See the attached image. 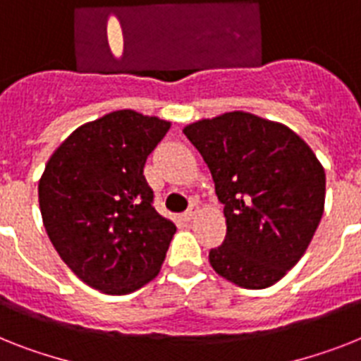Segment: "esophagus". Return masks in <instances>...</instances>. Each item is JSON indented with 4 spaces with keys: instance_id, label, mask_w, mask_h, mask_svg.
Returning <instances> with one entry per match:
<instances>
[{
    "instance_id": "1",
    "label": "esophagus",
    "mask_w": 361,
    "mask_h": 361,
    "mask_svg": "<svg viewBox=\"0 0 361 361\" xmlns=\"http://www.w3.org/2000/svg\"><path fill=\"white\" fill-rule=\"evenodd\" d=\"M199 214V204H197V201H193L192 204H190V208H188L186 212H184V219H186V221H190V219H193V217L197 216Z\"/></svg>"
}]
</instances>
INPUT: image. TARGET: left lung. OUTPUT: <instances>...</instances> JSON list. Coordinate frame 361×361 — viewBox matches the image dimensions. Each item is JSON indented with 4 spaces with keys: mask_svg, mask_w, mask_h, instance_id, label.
Masks as SVG:
<instances>
[{
    "mask_svg": "<svg viewBox=\"0 0 361 361\" xmlns=\"http://www.w3.org/2000/svg\"><path fill=\"white\" fill-rule=\"evenodd\" d=\"M183 133L225 207L227 236L208 255L210 266L240 288H269L300 260L319 225L323 166L299 134L249 112L199 120Z\"/></svg>",
    "mask_w": 361,
    "mask_h": 361,
    "instance_id": "8db88e82",
    "label": "left lung"
}]
</instances>
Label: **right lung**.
<instances>
[{
	"instance_id": "right-lung-1",
	"label": "right lung",
	"mask_w": 361,
	"mask_h": 361,
	"mask_svg": "<svg viewBox=\"0 0 361 361\" xmlns=\"http://www.w3.org/2000/svg\"><path fill=\"white\" fill-rule=\"evenodd\" d=\"M171 123L116 110L80 125L56 147L38 183L47 236L94 290L125 295L159 275L173 221L153 207L144 166Z\"/></svg>"
}]
</instances>
